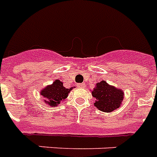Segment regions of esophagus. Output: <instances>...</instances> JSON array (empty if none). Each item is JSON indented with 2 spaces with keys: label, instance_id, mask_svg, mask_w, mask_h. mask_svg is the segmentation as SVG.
I'll return each mask as SVG.
<instances>
[{
  "label": "esophagus",
  "instance_id": "esophagus-1",
  "mask_svg": "<svg viewBox=\"0 0 157 157\" xmlns=\"http://www.w3.org/2000/svg\"><path fill=\"white\" fill-rule=\"evenodd\" d=\"M78 86H79L80 88H84V87H85V84H84V83H79Z\"/></svg>",
  "mask_w": 157,
  "mask_h": 157
}]
</instances>
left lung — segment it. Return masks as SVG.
<instances>
[{
  "label": "left lung",
  "instance_id": "8db88e82",
  "mask_svg": "<svg viewBox=\"0 0 157 157\" xmlns=\"http://www.w3.org/2000/svg\"><path fill=\"white\" fill-rule=\"evenodd\" d=\"M92 95L95 98L94 106L106 113H111L118 108L123 100V92L113 86L108 85L105 81L97 83Z\"/></svg>",
  "mask_w": 157,
  "mask_h": 157
}]
</instances>
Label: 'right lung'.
<instances>
[{
  "label": "right lung",
  "mask_w": 157,
  "mask_h": 157,
  "mask_svg": "<svg viewBox=\"0 0 157 157\" xmlns=\"http://www.w3.org/2000/svg\"><path fill=\"white\" fill-rule=\"evenodd\" d=\"M72 88H66L59 80H55L53 84L48 86L41 91V95L45 98V102L51 107L57 106L61 101L65 99Z\"/></svg>",
  "instance_id": "right-lung-1"
}]
</instances>
